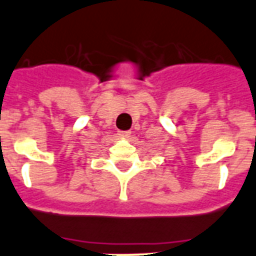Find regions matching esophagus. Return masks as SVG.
<instances>
[{
	"label": "esophagus",
	"instance_id": "34e87169",
	"mask_svg": "<svg viewBox=\"0 0 256 256\" xmlns=\"http://www.w3.org/2000/svg\"><path fill=\"white\" fill-rule=\"evenodd\" d=\"M118 135H120V136H121V138H128V136H130V135H132V132H128V130H120V132H118Z\"/></svg>",
	"mask_w": 256,
	"mask_h": 256
}]
</instances>
